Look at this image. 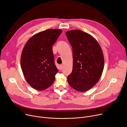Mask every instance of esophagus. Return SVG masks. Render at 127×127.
<instances>
[{"mask_svg":"<svg viewBox=\"0 0 127 127\" xmlns=\"http://www.w3.org/2000/svg\"><path fill=\"white\" fill-rule=\"evenodd\" d=\"M63 65L62 64L60 65V70H62L63 69Z\"/></svg>","mask_w":127,"mask_h":127,"instance_id":"34e87169","label":"esophagus"}]
</instances>
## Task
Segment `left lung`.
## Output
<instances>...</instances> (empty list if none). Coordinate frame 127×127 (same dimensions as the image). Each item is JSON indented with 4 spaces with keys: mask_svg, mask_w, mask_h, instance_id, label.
<instances>
[{
    "mask_svg": "<svg viewBox=\"0 0 127 127\" xmlns=\"http://www.w3.org/2000/svg\"><path fill=\"white\" fill-rule=\"evenodd\" d=\"M72 48V72L67 77L69 85L78 91L85 92L96 84L102 76L104 58L96 40L81 30L66 32Z\"/></svg>",
    "mask_w": 127,
    "mask_h": 127,
    "instance_id": "obj_1",
    "label": "left lung"
}]
</instances>
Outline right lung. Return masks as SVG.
Here are the masks:
<instances>
[{"label":"right lung","mask_w":127,"mask_h":127,"mask_svg":"<svg viewBox=\"0 0 127 127\" xmlns=\"http://www.w3.org/2000/svg\"><path fill=\"white\" fill-rule=\"evenodd\" d=\"M60 29H48L32 36L24 45L20 63L24 77L29 85L44 90L55 80L58 69L54 63L53 45L60 35Z\"/></svg>","instance_id":"add662e5"}]
</instances>
